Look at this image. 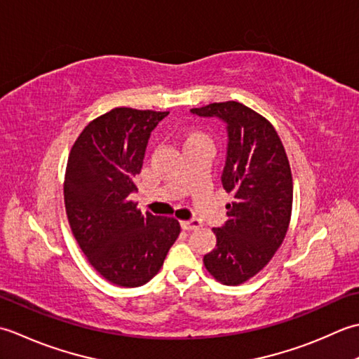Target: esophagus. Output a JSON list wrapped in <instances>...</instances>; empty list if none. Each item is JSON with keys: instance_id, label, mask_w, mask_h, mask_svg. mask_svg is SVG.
Here are the masks:
<instances>
[{"instance_id": "obj_1", "label": "esophagus", "mask_w": 359, "mask_h": 359, "mask_svg": "<svg viewBox=\"0 0 359 359\" xmlns=\"http://www.w3.org/2000/svg\"><path fill=\"white\" fill-rule=\"evenodd\" d=\"M181 228H182V229H186V231L198 229V228H201V222H200V220H196V218H194V220L181 222Z\"/></svg>"}]
</instances>
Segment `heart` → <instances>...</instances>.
Here are the masks:
<instances>
[{"label":"heart","instance_id":"obj_1","mask_svg":"<svg viewBox=\"0 0 359 359\" xmlns=\"http://www.w3.org/2000/svg\"><path fill=\"white\" fill-rule=\"evenodd\" d=\"M182 141H184V145L189 144H198V142H204L209 144V137L203 133V131L198 130H187L184 136H182Z\"/></svg>","mask_w":359,"mask_h":359}]
</instances>
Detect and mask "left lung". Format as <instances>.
<instances>
[{
	"label": "left lung",
	"mask_w": 359,
	"mask_h": 359,
	"mask_svg": "<svg viewBox=\"0 0 359 359\" xmlns=\"http://www.w3.org/2000/svg\"><path fill=\"white\" fill-rule=\"evenodd\" d=\"M218 118L228 128V155L222 175L228 222L212 229L214 251L204 255L209 274L223 285L250 280L273 259L287 236L292 209V177L273 123L240 102H215L190 109Z\"/></svg>",
	"instance_id": "1"
}]
</instances>
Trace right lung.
<instances>
[{
  "mask_svg": "<svg viewBox=\"0 0 359 359\" xmlns=\"http://www.w3.org/2000/svg\"><path fill=\"white\" fill-rule=\"evenodd\" d=\"M169 111L119 107L83 128L68 156L65 209L86 260L114 285L141 287L158 274L181 226L173 217L137 209V190L151 130Z\"/></svg>",
  "mask_w": 359,
  "mask_h": 359,
  "instance_id": "1",
  "label": "right lung"
}]
</instances>
